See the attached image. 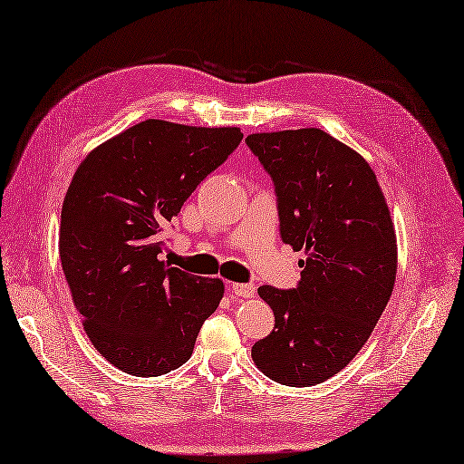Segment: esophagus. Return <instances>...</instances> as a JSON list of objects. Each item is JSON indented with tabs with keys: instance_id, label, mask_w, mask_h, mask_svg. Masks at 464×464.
Masks as SVG:
<instances>
[{
	"instance_id": "esophagus-1",
	"label": "esophagus",
	"mask_w": 464,
	"mask_h": 464,
	"mask_svg": "<svg viewBox=\"0 0 464 464\" xmlns=\"http://www.w3.org/2000/svg\"><path fill=\"white\" fill-rule=\"evenodd\" d=\"M230 289H232L236 297H242V299H250V297H254V293H256L254 284H232Z\"/></svg>"
}]
</instances>
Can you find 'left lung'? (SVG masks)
I'll list each match as a JSON object with an SVG mask.
<instances>
[{
  "instance_id": "obj_1",
  "label": "left lung",
  "mask_w": 464,
  "mask_h": 464,
  "mask_svg": "<svg viewBox=\"0 0 464 464\" xmlns=\"http://www.w3.org/2000/svg\"><path fill=\"white\" fill-rule=\"evenodd\" d=\"M246 143L274 183L281 240L307 256L297 287L257 289L276 326L252 358L284 386H314L358 354L390 301V210L364 157L323 130L254 133Z\"/></svg>"
}]
</instances>
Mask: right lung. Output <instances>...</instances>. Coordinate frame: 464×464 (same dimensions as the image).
Masks as SVG:
<instances>
[{
    "instance_id": "right-lung-1",
    "label": "right lung",
    "mask_w": 464,
    "mask_h": 464,
    "mask_svg": "<svg viewBox=\"0 0 464 464\" xmlns=\"http://www.w3.org/2000/svg\"><path fill=\"white\" fill-rule=\"evenodd\" d=\"M242 138L145 120L76 169L61 212L63 271L94 348L131 376L183 366L218 307L222 281L161 262V232Z\"/></svg>"
}]
</instances>
